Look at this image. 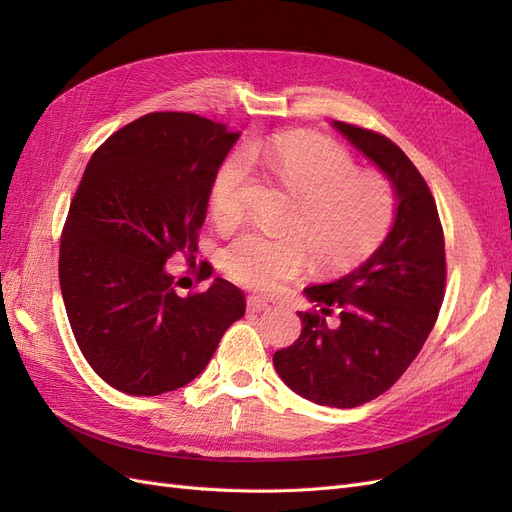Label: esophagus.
<instances>
[{"mask_svg": "<svg viewBox=\"0 0 512 512\" xmlns=\"http://www.w3.org/2000/svg\"><path fill=\"white\" fill-rule=\"evenodd\" d=\"M269 301L260 299V297H247V312H265V309H269Z\"/></svg>", "mask_w": 512, "mask_h": 512, "instance_id": "obj_1", "label": "esophagus"}]
</instances>
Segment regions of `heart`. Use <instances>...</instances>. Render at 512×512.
Instances as JSON below:
<instances>
[{"mask_svg":"<svg viewBox=\"0 0 512 512\" xmlns=\"http://www.w3.org/2000/svg\"><path fill=\"white\" fill-rule=\"evenodd\" d=\"M250 160L265 162L299 203L290 224L297 237L273 239L250 230L230 241L222 267L235 282L273 292L305 269L307 252L324 271H346L389 235L395 218L391 183L371 170H356L346 149L309 134L277 136L265 147L230 153L211 179V209L220 224L243 218Z\"/></svg>","mask_w":512,"mask_h":512,"instance_id":"obj_1","label":"heart"}]
</instances>
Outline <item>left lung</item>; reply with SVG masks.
I'll list each match as a JSON object with an SVG mask.
<instances>
[{"label": "left lung", "instance_id": "left-lung-1", "mask_svg": "<svg viewBox=\"0 0 512 512\" xmlns=\"http://www.w3.org/2000/svg\"><path fill=\"white\" fill-rule=\"evenodd\" d=\"M333 128L391 181L395 220L361 267L303 290L316 309L299 312L301 335L273 365L314 404L356 408L389 391L421 352L444 299L446 256L436 200L406 153L378 132Z\"/></svg>", "mask_w": 512, "mask_h": 512}]
</instances>
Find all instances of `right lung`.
Returning a JSON list of instances; mask_svg holds the SVG:
<instances>
[{
    "mask_svg": "<svg viewBox=\"0 0 512 512\" xmlns=\"http://www.w3.org/2000/svg\"><path fill=\"white\" fill-rule=\"evenodd\" d=\"M239 132L192 113H149L91 156L59 245V286L72 333L113 389L177 391L207 367L245 314L222 277L179 297L166 260L196 252L215 170Z\"/></svg>",
    "mask_w": 512,
    "mask_h": 512,
    "instance_id": "right-lung-1",
    "label": "right lung"
}]
</instances>
